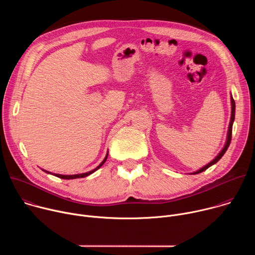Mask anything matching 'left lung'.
<instances>
[{
	"instance_id": "1",
	"label": "left lung",
	"mask_w": 255,
	"mask_h": 255,
	"mask_svg": "<svg viewBox=\"0 0 255 255\" xmlns=\"http://www.w3.org/2000/svg\"><path fill=\"white\" fill-rule=\"evenodd\" d=\"M234 119H235V102L233 100V97L231 95V118H230V123H229V127H228V132H227V138H226V142H225V145L224 147L222 148V150L219 152V154H218L212 161H210L208 164H206L205 166H203L202 168L198 169L197 171H194L192 172L191 174H197V173H200L204 170H206L207 168H209L210 166H212L213 164L217 163L218 161H219L221 159V157L224 155V153L227 151L229 145H230V142H231V137H232V126H233V122H234Z\"/></svg>"
}]
</instances>
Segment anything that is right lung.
Masks as SVG:
<instances>
[{"instance_id":"1","label":"right lung","mask_w":255,"mask_h":255,"mask_svg":"<svg viewBox=\"0 0 255 255\" xmlns=\"http://www.w3.org/2000/svg\"><path fill=\"white\" fill-rule=\"evenodd\" d=\"M108 153H109V151L107 152V154H106V156H105V158H104V160L96 167V168H94L93 170H90V171H88V172H84V173H79V174H58V173H52V172H50V171H47V170H45V169H42L44 172H47V173H49V174H53V175H55V176H57V177H60V178H63V179H74V178H81V177H86V176H88V175H90V174H92L93 172H95L96 170H98L104 163H105V161L107 160V158H108Z\"/></svg>"}]
</instances>
